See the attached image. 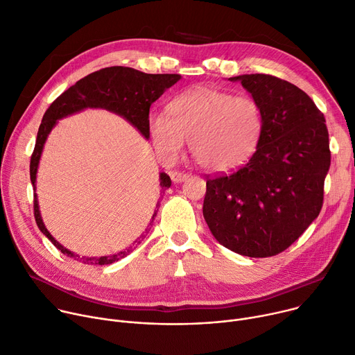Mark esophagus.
Instances as JSON below:
<instances>
[{
	"instance_id": "esophagus-1",
	"label": "esophagus",
	"mask_w": 355,
	"mask_h": 355,
	"mask_svg": "<svg viewBox=\"0 0 355 355\" xmlns=\"http://www.w3.org/2000/svg\"><path fill=\"white\" fill-rule=\"evenodd\" d=\"M170 177L174 182H182L184 180L188 178V174L184 173V171H171L170 173Z\"/></svg>"
}]
</instances>
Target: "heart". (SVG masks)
Segmentation results:
<instances>
[{
    "label": "heart",
    "mask_w": 355,
    "mask_h": 355,
    "mask_svg": "<svg viewBox=\"0 0 355 355\" xmlns=\"http://www.w3.org/2000/svg\"><path fill=\"white\" fill-rule=\"evenodd\" d=\"M167 112L148 116L150 140L159 157H175L189 139L197 164L212 173L238 170L259 147L265 116L252 96L200 86L175 98Z\"/></svg>",
    "instance_id": "1"
}]
</instances>
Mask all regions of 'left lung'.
<instances>
[{
	"mask_svg": "<svg viewBox=\"0 0 355 355\" xmlns=\"http://www.w3.org/2000/svg\"><path fill=\"white\" fill-rule=\"evenodd\" d=\"M261 103L263 135L231 174L207 177L204 218L215 239L249 257L286 250L318 216L331 153L324 114L287 80L253 73L230 78Z\"/></svg>",
	"mask_w": 355,
	"mask_h": 355,
	"instance_id": "obj_1",
	"label": "left lung"
}]
</instances>
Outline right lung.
Instances as JSON below:
<instances>
[{"mask_svg": "<svg viewBox=\"0 0 355 355\" xmlns=\"http://www.w3.org/2000/svg\"><path fill=\"white\" fill-rule=\"evenodd\" d=\"M180 79H181V75H175V73L153 75V73H144V72L136 71L133 68L110 67V68L96 71L85 76L83 79L78 80L73 86H71L68 90H65L60 96H58V98L52 102V105L48 107V110L45 112L42 117V123L40 125V130H38L35 148L31 155V163H29L31 182L34 185V215L41 232L63 254H67L72 257V259L79 261L85 265H101V266L110 265L113 262L123 259L124 256L133 252L146 236L141 235L135 241L133 246H128L125 250H121L114 254L102 256V257H86V256L80 257L72 253L71 250H68L67 248H63L48 232L40 214L38 200L35 194V181H37V171H38V164H40L44 144L46 141L48 135L52 130V127L56 124V120L73 114L76 112H80L86 107H102L123 116L135 127H137V130L146 139H148L150 137V133H148L150 106ZM170 185H171V178L166 173H161L159 174L161 189L164 191ZM157 208H158V202H157ZM157 211H154L150 225H153V219L157 215ZM148 231L146 230V234H148Z\"/></svg>", "mask_w": 355, "mask_h": 355, "instance_id": "add662e5", "label": "right lung"}]
</instances>
